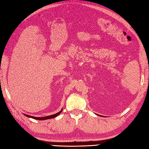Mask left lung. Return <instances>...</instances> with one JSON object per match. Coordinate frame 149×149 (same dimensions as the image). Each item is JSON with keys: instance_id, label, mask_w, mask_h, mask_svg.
Returning a JSON list of instances; mask_svg holds the SVG:
<instances>
[{"instance_id": "8db88e82", "label": "left lung", "mask_w": 149, "mask_h": 149, "mask_svg": "<svg viewBox=\"0 0 149 149\" xmlns=\"http://www.w3.org/2000/svg\"><path fill=\"white\" fill-rule=\"evenodd\" d=\"M99 115V116H101V115Z\"/></svg>"}]
</instances>
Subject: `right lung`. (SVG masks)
Here are the masks:
<instances>
[{
  "mask_svg": "<svg viewBox=\"0 0 149 149\" xmlns=\"http://www.w3.org/2000/svg\"><path fill=\"white\" fill-rule=\"evenodd\" d=\"M62 110L63 109H61V110L59 112L57 113L56 114H54V115H50V116H45V117H35V116H30V115H26V114H24L25 116H26L27 117H29V118H33V119H35V120H48V119H51L53 118H55V117L58 116L60 113L62 112Z\"/></svg>",
  "mask_w": 149,
  "mask_h": 149,
  "instance_id": "1",
  "label": "right lung"
}]
</instances>
